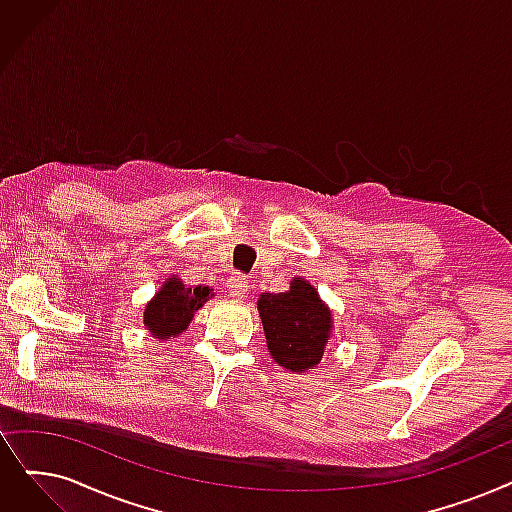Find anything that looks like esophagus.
<instances>
[{
  "instance_id": "1",
  "label": "esophagus",
  "mask_w": 512,
  "mask_h": 512,
  "mask_svg": "<svg viewBox=\"0 0 512 512\" xmlns=\"http://www.w3.org/2000/svg\"><path fill=\"white\" fill-rule=\"evenodd\" d=\"M228 286V293L232 299H242L244 295H247V288H249V282L247 278H244L242 274H232L226 282Z\"/></svg>"
}]
</instances>
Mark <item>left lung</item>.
<instances>
[{
	"mask_svg": "<svg viewBox=\"0 0 512 512\" xmlns=\"http://www.w3.org/2000/svg\"><path fill=\"white\" fill-rule=\"evenodd\" d=\"M257 309L276 364L295 374L320 364L332 318L314 286L295 278L286 293H261Z\"/></svg>",
	"mask_w": 512,
	"mask_h": 512,
	"instance_id": "1",
	"label": "left lung"
}]
</instances>
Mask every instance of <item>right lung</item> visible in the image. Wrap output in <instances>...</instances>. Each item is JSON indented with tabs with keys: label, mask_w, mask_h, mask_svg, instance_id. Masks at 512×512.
<instances>
[{
	"label": "right lung",
	"mask_w": 512,
	"mask_h": 512,
	"mask_svg": "<svg viewBox=\"0 0 512 512\" xmlns=\"http://www.w3.org/2000/svg\"><path fill=\"white\" fill-rule=\"evenodd\" d=\"M209 286H186L180 278H167L144 309V326L154 339L167 341L182 335L194 318V311L201 309L211 295Z\"/></svg>",
	"instance_id": "1"
}]
</instances>
